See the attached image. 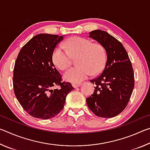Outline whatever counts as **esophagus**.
<instances>
[{"mask_svg":"<svg viewBox=\"0 0 150 150\" xmlns=\"http://www.w3.org/2000/svg\"><path fill=\"white\" fill-rule=\"evenodd\" d=\"M81 85V83H72V86L74 88H77L79 87H80Z\"/></svg>","mask_w":150,"mask_h":150,"instance_id":"obj_1","label":"esophagus"}]
</instances>
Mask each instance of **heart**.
Wrapping results in <instances>:
<instances>
[{
    "label": "heart",
    "mask_w": 150,
    "mask_h": 150,
    "mask_svg": "<svg viewBox=\"0 0 150 150\" xmlns=\"http://www.w3.org/2000/svg\"><path fill=\"white\" fill-rule=\"evenodd\" d=\"M66 51L62 47L54 50L52 59L61 70H65L71 65V57H75V67L63 74L66 81L77 83L85 80L91 74L95 75L103 69L106 61V52L102 45L92 44L91 40L81 37H73L65 43Z\"/></svg>",
    "instance_id": "1"
}]
</instances>
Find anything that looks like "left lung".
Instances as JSON below:
<instances>
[{"instance_id": "left-lung-1", "label": "left lung", "mask_w": 150, "mask_h": 150, "mask_svg": "<svg viewBox=\"0 0 150 150\" xmlns=\"http://www.w3.org/2000/svg\"><path fill=\"white\" fill-rule=\"evenodd\" d=\"M91 38L105 47L107 60L103 73L90 82L95 85L87 104L96 116L112 118L126 107L134 87V75L130 58L123 45L108 32H89Z\"/></svg>"}]
</instances>
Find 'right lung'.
<instances>
[{"label":"right lung","instance_id":"right-lung-1","mask_svg":"<svg viewBox=\"0 0 150 150\" xmlns=\"http://www.w3.org/2000/svg\"><path fill=\"white\" fill-rule=\"evenodd\" d=\"M63 36L40 34L20 50L15 62L14 91L26 112L36 118L55 117L63 110L66 96L74 88L62 82L53 63V52ZM58 86L59 88H55Z\"/></svg>","mask_w":150,"mask_h":150}]
</instances>
